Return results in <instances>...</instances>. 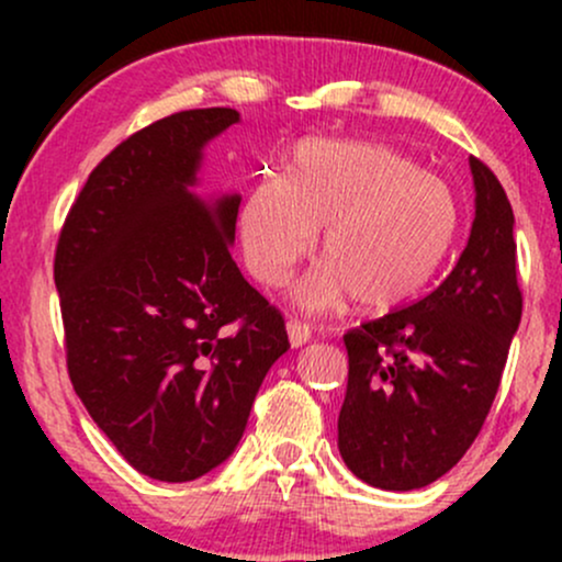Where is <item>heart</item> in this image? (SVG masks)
I'll list each match as a JSON object with an SVG mask.
<instances>
[{"label":"heart","instance_id":"obj_1","mask_svg":"<svg viewBox=\"0 0 562 562\" xmlns=\"http://www.w3.org/2000/svg\"><path fill=\"white\" fill-rule=\"evenodd\" d=\"M423 259L420 243L404 218L393 211H372L327 229L325 250H322V272L333 280H348L357 269H370L372 263H415ZM306 295L327 299L330 288L312 285L303 290Z\"/></svg>","mask_w":562,"mask_h":562}]
</instances>
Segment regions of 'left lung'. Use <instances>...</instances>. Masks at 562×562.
<instances>
[{
	"instance_id": "obj_1",
	"label": "left lung",
	"mask_w": 562,
	"mask_h": 562,
	"mask_svg": "<svg viewBox=\"0 0 562 562\" xmlns=\"http://www.w3.org/2000/svg\"><path fill=\"white\" fill-rule=\"evenodd\" d=\"M232 108L171 113L113 147L55 248L66 364L92 420L137 473L195 481L240 443L285 319L229 256L240 198L195 190Z\"/></svg>"
}]
</instances>
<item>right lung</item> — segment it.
<instances>
[{
    "mask_svg": "<svg viewBox=\"0 0 562 562\" xmlns=\"http://www.w3.org/2000/svg\"><path fill=\"white\" fill-rule=\"evenodd\" d=\"M468 248L425 299L344 335L348 385L338 449L357 479L409 492L449 473L492 409L524 295L513 209L475 187Z\"/></svg>",
    "mask_w": 562,
    "mask_h": 562,
    "instance_id": "right-lung-1",
    "label": "right lung"
}]
</instances>
